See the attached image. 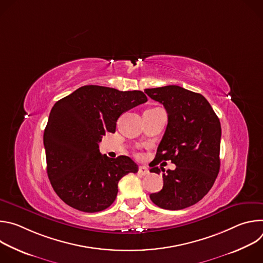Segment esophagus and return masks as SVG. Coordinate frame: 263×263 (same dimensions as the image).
<instances>
[{
  "mask_svg": "<svg viewBox=\"0 0 263 263\" xmlns=\"http://www.w3.org/2000/svg\"><path fill=\"white\" fill-rule=\"evenodd\" d=\"M149 173V171H148V168L146 167V166H139V168H138V174H140V175H142V176H145V175H147Z\"/></svg>",
  "mask_w": 263,
  "mask_h": 263,
  "instance_id": "34e87169",
  "label": "esophagus"
}]
</instances>
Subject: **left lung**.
Masks as SVG:
<instances>
[{
    "instance_id": "left-lung-1",
    "label": "left lung",
    "mask_w": 263,
    "mask_h": 263,
    "mask_svg": "<svg viewBox=\"0 0 263 263\" xmlns=\"http://www.w3.org/2000/svg\"><path fill=\"white\" fill-rule=\"evenodd\" d=\"M144 92L167 112L166 130L149 172L159 174L155 165L163 160L176 164L174 171L162 175V190L149 199L167 210L187 208L207 195L218 175L219 120L202 95L178 85L146 88Z\"/></svg>"
}]
</instances>
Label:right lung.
I'll return each mask as SVG.
<instances>
[{"mask_svg":"<svg viewBox=\"0 0 263 263\" xmlns=\"http://www.w3.org/2000/svg\"><path fill=\"white\" fill-rule=\"evenodd\" d=\"M146 101L140 90L85 85L56 102L44 144L48 177L65 204L83 212H98L115 202L119 181L137 173L138 166L128 156L112 159L102 155L99 142L106 132H116L124 112Z\"/></svg>","mask_w":263,"mask_h":263,"instance_id":"right-lung-1","label":"right lung"}]
</instances>
